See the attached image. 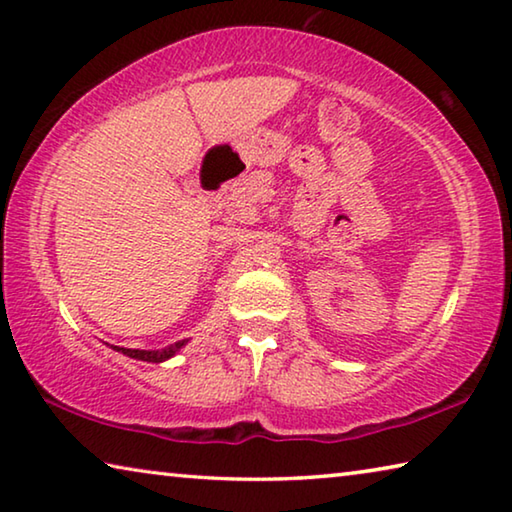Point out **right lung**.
Instances as JSON below:
<instances>
[{
    "mask_svg": "<svg viewBox=\"0 0 512 512\" xmlns=\"http://www.w3.org/2000/svg\"><path fill=\"white\" fill-rule=\"evenodd\" d=\"M185 345H187V339L171 343V345H167V348H162V350H131V348H119V345H112V350H117V352H121V354H126V357L137 359V361L162 363V361H167V359H171V357H176V354H178L180 350H183Z\"/></svg>",
    "mask_w": 512,
    "mask_h": 512,
    "instance_id": "right-lung-1",
    "label": "right lung"
}]
</instances>
